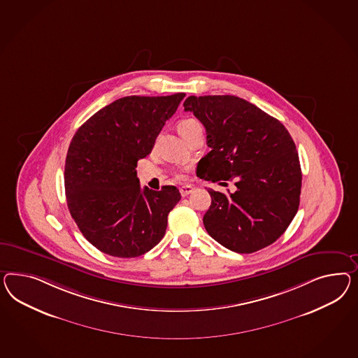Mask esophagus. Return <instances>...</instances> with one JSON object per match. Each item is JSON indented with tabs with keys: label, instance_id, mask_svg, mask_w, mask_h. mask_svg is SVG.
I'll return each mask as SVG.
<instances>
[{
	"label": "esophagus",
	"instance_id": "obj_1",
	"mask_svg": "<svg viewBox=\"0 0 358 358\" xmlns=\"http://www.w3.org/2000/svg\"><path fill=\"white\" fill-rule=\"evenodd\" d=\"M194 192V186L192 185H184V186H181L180 187V193L182 196H187L189 194H192Z\"/></svg>",
	"mask_w": 358,
	"mask_h": 358
}]
</instances>
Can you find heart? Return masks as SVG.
<instances>
[{
  "label": "heart",
  "mask_w": 358,
  "mask_h": 358,
  "mask_svg": "<svg viewBox=\"0 0 358 358\" xmlns=\"http://www.w3.org/2000/svg\"><path fill=\"white\" fill-rule=\"evenodd\" d=\"M199 127H202L201 124L198 122V121H195L193 118H186V120H182L180 124H178V133L181 134L182 138L187 136V134H190L193 130L195 129H199ZM178 177H181V176H178Z\"/></svg>",
  "instance_id": "1"
}]
</instances>
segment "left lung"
<instances>
[{
    "instance_id": "obj_1",
    "label": "left lung",
    "mask_w": 358,
    "mask_h": 358,
    "mask_svg": "<svg viewBox=\"0 0 358 358\" xmlns=\"http://www.w3.org/2000/svg\"><path fill=\"white\" fill-rule=\"evenodd\" d=\"M211 151L196 166L207 181H234L237 190H208L206 231L232 252L250 254L276 241L300 206V159L288 130L258 106L232 95L189 96ZM229 192V190H228Z\"/></svg>"
}]
</instances>
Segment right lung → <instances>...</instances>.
Here are the masks:
<instances>
[{
  "label": "right lung",
  "mask_w": 358,
  "mask_h": 358,
  "mask_svg": "<svg viewBox=\"0 0 358 358\" xmlns=\"http://www.w3.org/2000/svg\"><path fill=\"white\" fill-rule=\"evenodd\" d=\"M126 96L100 109L69 145L65 190L79 231L100 252L143 255L164 237L168 215L181 199L176 186L141 189L136 163L154 148L165 121L184 99Z\"/></svg>",
  "instance_id": "obj_1"
}]
</instances>
